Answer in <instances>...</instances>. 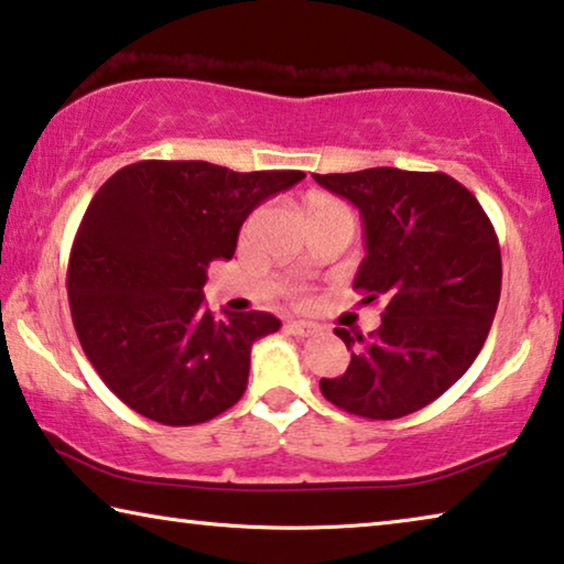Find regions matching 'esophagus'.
I'll return each mask as SVG.
<instances>
[{
    "mask_svg": "<svg viewBox=\"0 0 564 564\" xmlns=\"http://www.w3.org/2000/svg\"><path fill=\"white\" fill-rule=\"evenodd\" d=\"M285 329H289L291 334L296 336H314L322 332V326L314 324V322H304V318H291L289 324H285Z\"/></svg>",
    "mask_w": 564,
    "mask_h": 564,
    "instance_id": "34e87169",
    "label": "esophagus"
}]
</instances>
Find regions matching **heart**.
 <instances>
[{"label":"heart","mask_w":564,"mask_h":564,"mask_svg":"<svg viewBox=\"0 0 564 564\" xmlns=\"http://www.w3.org/2000/svg\"><path fill=\"white\" fill-rule=\"evenodd\" d=\"M306 207H308V213H314V209H349L344 202H339L336 197H329V195H322V192L311 195Z\"/></svg>","instance_id":"heart-1"}]
</instances>
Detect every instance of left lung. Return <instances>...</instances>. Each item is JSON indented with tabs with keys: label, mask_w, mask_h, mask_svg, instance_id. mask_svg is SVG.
Listing matches in <instances>:
<instances>
[{
	"label": "left lung",
	"mask_w": 564,
	"mask_h": 564,
	"mask_svg": "<svg viewBox=\"0 0 564 564\" xmlns=\"http://www.w3.org/2000/svg\"><path fill=\"white\" fill-rule=\"evenodd\" d=\"M314 180L359 207L367 256L355 289L365 304L384 301L380 329H334L351 362L318 388L344 413L405 417L458 382L489 336L501 296L497 230L443 172L375 166Z\"/></svg>",
	"instance_id": "obj_1"
}]
</instances>
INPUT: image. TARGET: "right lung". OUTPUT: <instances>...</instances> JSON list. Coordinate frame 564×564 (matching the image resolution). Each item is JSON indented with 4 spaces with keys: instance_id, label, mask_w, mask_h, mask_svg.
Wrapping results in <instances>:
<instances>
[{
    "instance_id": "obj_1",
    "label": "right lung",
    "mask_w": 564,
    "mask_h": 564,
    "mask_svg": "<svg viewBox=\"0 0 564 564\" xmlns=\"http://www.w3.org/2000/svg\"><path fill=\"white\" fill-rule=\"evenodd\" d=\"M304 176L147 159L104 182L75 232L67 301L88 362L123 405L197 425L242 398L250 347L281 322L265 311L217 318L202 285L260 202Z\"/></svg>"
}]
</instances>
